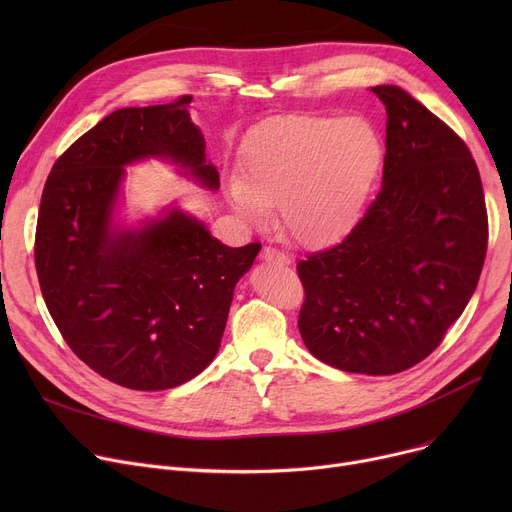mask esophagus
<instances>
[{
	"instance_id": "esophagus-1",
	"label": "esophagus",
	"mask_w": 512,
	"mask_h": 512,
	"mask_svg": "<svg viewBox=\"0 0 512 512\" xmlns=\"http://www.w3.org/2000/svg\"><path fill=\"white\" fill-rule=\"evenodd\" d=\"M261 259H263V261L282 263V265L290 263V257H288L284 251H278V249H274V247H263V251H261Z\"/></svg>"
}]
</instances>
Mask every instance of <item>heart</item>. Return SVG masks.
I'll use <instances>...</instances> for the list:
<instances>
[{
  "mask_svg": "<svg viewBox=\"0 0 512 512\" xmlns=\"http://www.w3.org/2000/svg\"><path fill=\"white\" fill-rule=\"evenodd\" d=\"M382 155L380 134L365 118H278L247 143L228 195L249 218L280 201L284 228L315 245L355 222Z\"/></svg>",
  "mask_w": 512,
  "mask_h": 512,
  "instance_id": "heart-1",
  "label": "heart"
}]
</instances>
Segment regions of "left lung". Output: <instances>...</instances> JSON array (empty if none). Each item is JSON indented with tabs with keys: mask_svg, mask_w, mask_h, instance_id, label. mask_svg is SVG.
Instances as JSON below:
<instances>
[{
	"mask_svg": "<svg viewBox=\"0 0 512 512\" xmlns=\"http://www.w3.org/2000/svg\"><path fill=\"white\" fill-rule=\"evenodd\" d=\"M371 91L388 114L382 188L340 242L297 263L299 332L336 369L394 375L432 355L465 311L488 209L459 134L398 87Z\"/></svg>",
	"mask_w": 512,
	"mask_h": 512,
	"instance_id": "obj_1",
	"label": "left lung"
}]
</instances>
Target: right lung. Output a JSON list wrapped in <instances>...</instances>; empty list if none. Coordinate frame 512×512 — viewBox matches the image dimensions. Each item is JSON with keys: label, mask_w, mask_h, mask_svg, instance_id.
Segmentation results:
<instances>
[{"label": "right lung", "mask_w": 512, "mask_h": 512, "mask_svg": "<svg viewBox=\"0 0 512 512\" xmlns=\"http://www.w3.org/2000/svg\"><path fill=\"white\" fill-rule=\"evenodd\" d=\"M193 97L124 107L76 139L43 186L35 267L49 315L72 353L118 386L157 392L195 378L222 342L232 292L261 242L226 247L182 211L139 232H112L110 213L134 159L170 157L205 184Z\"/></svg>", "instance_id": "right-lung-1"}]
</instances>
